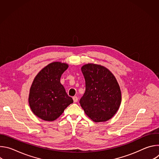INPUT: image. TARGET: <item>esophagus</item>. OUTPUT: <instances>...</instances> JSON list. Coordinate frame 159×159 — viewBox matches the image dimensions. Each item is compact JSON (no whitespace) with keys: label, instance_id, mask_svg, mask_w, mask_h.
Returning <instances> with one entry per match:
<instances>
[{"label":"esophagus","instance_id":"1","mask_svg":"<svg viewBox=\"0 0 159 159\" xmlns=\"http://www.w3.org/2000/svg\"><path fill=\"white\" fill-rule=\"evenodd\" d=\"M73 100L74 102H77L78 101V98L77 96H74L73 97Z\"/></svg>","mask_w":159,"mask_h":159}]
</instances>
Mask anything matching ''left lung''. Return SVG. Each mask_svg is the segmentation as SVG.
<instances>
[{
    "label": "left lung",
    "mask_w": 159,
    "mask_h": 159,
    "mask_svg": "<svg viewBox=\"0 0 159 159\" xmlns=\"http://www.w3.org/2000/svg\"><path fill=\"white\" fill-rule=\"evenodd\" d=\"M85 91L80 104L87 116L96 123L108 121L116 114L121 93L115 77L101 65L87 63L81 67Z\"/></svg>",
    "instance_id": "left-lung-1"
}]
</instances>
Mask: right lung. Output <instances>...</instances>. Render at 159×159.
<instances>
[{
  "label": "right lung",
  "mask_w": 159,
  "mask_h": 159,
  "mask_svg": "<svg viewBox=\"0 0 159 159\" xmlns=\"http://www.w3.org/2000/svg\"><path fill=\"white\" fill-rule=\"evenodd\" d=\"M68 67L66 63L54 61L44 66L34 77L28 101L32 112L40 119L53 121L73 103L60 83L61 76Z\"/></svg>",
  "instance_id": "add662e5"
}]
</instances>
